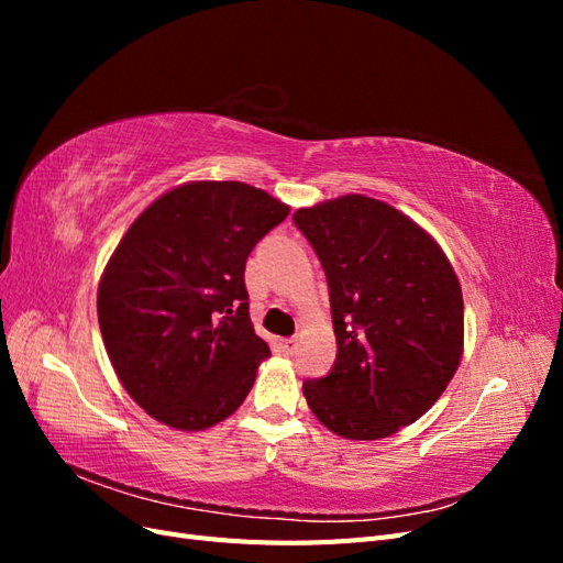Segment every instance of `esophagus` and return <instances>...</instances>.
Returning a JSON list of instances; mask_svg holds the SVG:
<instances>
[{
    "mask_svg": "<svg viewBox=\"0 0 563 563\" xmlns=\"http://www.w3.org/2000/svg\"><path fill=\"white\" fill-rule=\"evenodd\" d=\"M279 345H282V350H284V354H294L296 347H298V338H284Z\"/></svg>",
    "mask_w": 563,
    "mask_h": 563,
    "instance_id": "34e87169",
    "label": "esophagus"
}]
</instances>
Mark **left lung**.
Instances as JSON below:
<instances>
[{
    "label": "left lung",
    "instance_id": "1",
    "mask_svg": "<svg viewBox=\"0 0 563 563\" xmlns=\"http://www.w3.org/2000/svg\"><path fill=\"white\" fill-rule=\"evenodd\" d=\"M329 284L338 354L302 395L319 422L371 441L416 422L463 356V291L432 236L389 203L347 195L294 213Z\"/></svg>",
    "mask_w": 563,
    "mask_h": 563
}]
</instances>
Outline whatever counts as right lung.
<instances>
[{"label": "right lung", "instance_id": "right-lung-1", "mask_svg": "<svg viewBox=\"0 0 563 563\" xmlns=\"http://www.w3.org/2000/svg\"><path fill=\"white\" fill-rule=\"evenodd\" d=\"M236 180L187 183L135 218L98 286V323L133 401L176 430L242 406L269 356L249 317L246 258L288 216Z\"/></svg>", "mask_w": 563, "mask_h": 563}]
</instances>
